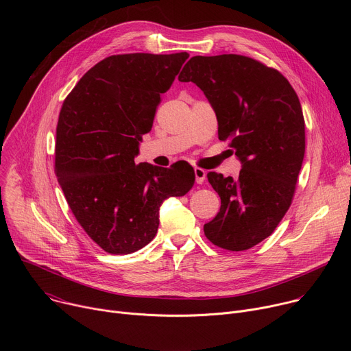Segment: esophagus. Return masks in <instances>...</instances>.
<instances>
[{
    "mask_svg": "<svg viewBox=\"0 0 351 351\" xmlns=\"http://www.w3.org/2000/svg\"><path fill=\"white\" fill-rule=\"evenodd\" d=\"M206 175L207 172L202 168H194V176H195V183L202 184L204 180H206Z\"/></svg>",
    "mask_w": 351,
    "mask_h": 351,
    "instance_id": "obj_1",
    "label": "esophagus"
}]
</instances>
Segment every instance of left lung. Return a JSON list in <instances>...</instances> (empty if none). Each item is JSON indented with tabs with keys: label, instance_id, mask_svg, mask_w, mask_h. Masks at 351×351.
I'll return each mask as SVG.
<instances>
[{
	"label": "left lung",
	"instance_id": "obj_1",
	"mask_svg": "<svg viewBox=\"0 0 351 351\" xmlns=\"http://www.w3.org/2000/svg\"><path fill=\"white\" fill-rule=\"evenodd\" d=\"M179 82L203 90L219 140L229 141L241 162L237 178L208 172L221 208L204 233L230 252L252 248L275 230L291 204L306 152L302 104L282 73L236 54L193 57Z\"/></svg>",
	"mask_w": 351,
	"mask_h": 351
}]
</instances>
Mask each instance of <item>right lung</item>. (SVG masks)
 I'll list each match as a JSON object with an SVG mask.
<instances>
[{
	"instance_id": "obj_1",
	"label": "right lung",
	"mask_w": 351,
	"mask_h": 351,
	"mask_svg": "<svg viewBox=\"0 0 351 351\" xmlns=\"http://www.w3.org/2000/svg\"><path fill=\"white\" fill-rule=\"evenodd\" d=\"M187 58V53L111 56L87 71L64 101L57 178L80 226L110 254H130L152 241L162 203L194 184L187 162L134 164L161 94Z\"/></svg>"
}]
</instances>
